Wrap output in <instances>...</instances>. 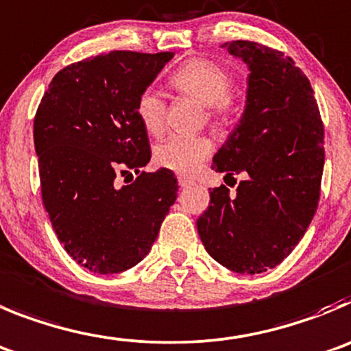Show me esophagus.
<instances>
[{
    "instance_id": "1",
    "label": "esophagus",
    "mask_w": 351,
    "mask_h": 351,
    "mask_svg": "<svg viewBox=\"0 0 351 351\" xmlns=\"http://www.w3.org/2000/svg\"><path fill=\"white\" fill-rule=\"evenodd\" d=\"M178 182H179V186H181V188H188V186L193 184L191 179L184 178V176H178Z\"/></svg>"
}]
</instances>
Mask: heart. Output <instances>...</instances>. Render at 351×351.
<instances>
[{"instance_id":"1","label":"heart","mask_w":351,"mask_h":351,"mask_svg":"<svg viewBox=\"0 0 351 351\" xmlns=\"http://www.w3.org/2000/svg\"><path fill=\"white\" fill-rule=\"evenodd\" d=\"M169 83L176 92L207 106L208 118L215 125H228L234 117V101L230 90L233 75L217 60L195 57L172 71ZM136 114L149 136H162L167 127V102L160 92L143 90L136 101ZM214 151V143L207 136H172L154 147V163L173 172H197L198 167Z\"/></svg>"}]
</instances>
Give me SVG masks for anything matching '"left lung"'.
Returning <instances> with one entry per match:
<instances>
[{
  "mask_svg": "<svg viewBox=\"0 0 351 351\" xmlns=\"http://www.w3.org/2000/svg\"><path fill=\"white\" fill-rule=\"evenodd\" d=\"M223 47L250 69L240 125L214 156V170L247 173L237 193L210 189L197 228L205 250L234 273L280 265L306 233L324 172V123L310 80L284 51L249 40Z\"/></svg>",
  "mask_w": 351,
  "mask_h": 351,
  "instance_id": "obj_1",
  "label": "left lung"
}]
</instances>
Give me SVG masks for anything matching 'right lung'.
<instances>
[{
	"instance_id": "1",
	"label": "right lung",
	"mask_w": 351,
	"mask_h": 351,
	"mask_svg": "<svg viewBox=\"0 0 351 351\" xmlns=\"http://www.w3.org/2000/svg\"><path fill=\"white\" fill-rule=\"evenodd\" d=\"M172 57L112 50L73 62L53 76L38 106L43 207L64 250L92 273H120L143 261L178 198L169 169L139 170L151 147L136 114L139 94ZM130 169L136 181L120 186Z\"/></svg>"
}]
</instances>
